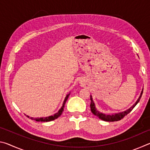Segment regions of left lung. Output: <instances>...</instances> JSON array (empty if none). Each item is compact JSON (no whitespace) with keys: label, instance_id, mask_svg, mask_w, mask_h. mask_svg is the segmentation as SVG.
<instances>
[{"label":"left lung","instance_id":"8db88e82","mask_svg":"<svg viewBox=\"0 0 150 150\" xmlns=\"http://www.w3.org/2000/svg\"><path fill=\"white\" fill-rule=\"evenodd\" d=\"M142 93H143V89H142L140 96H139L138 99L137 100V101L136 102V103L134 105L131 106L130 108H128V110H126L124 112H119V113H116V114H113V115H105V114H103L102 112H100L99 111L97 110V109L95 107V103L93 100L92 96L91 95V110L92 113L94 115H95L97 116V117L99 118L101 120H103L104 121H106V122H115V121H118L120 120L121 119H122L124 116L126 115H128V113H130V112L132 110V109L135 107L136 105L138 103V102L140 100V98L142 97Z\"/></svg>","mask_w":150,"mask_h":150}]
</instances>
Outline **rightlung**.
Here are the masks:
<instances>
[{
	"instance_id": "right-lung-1",
	"label": "right lung",
	"mask_w": 150,
	"mask_h": 150,
	"mask_svg": "<svg viewBox=\"0 0 150 150\" xmlns=\"http://www.w3.org/2000/svg\"><path fill=\"white\" fill-rule=\"evenodd\" d=\"M69 95H70V93L68 94V95L65 96V98L64 101H63V105L62 106V108L59 109V111H58L57 113L54 114V115L53 116H48V117H45V118H32V117H30V116H27L28 118H30V119H32V120H34L37 121V122H50V121L55 120V119L57 118L58 117H59V116L62 115V114L63 111V108H64V106H65V103H66V101H67L68 97H69Z\"/></svg>"
}]
</instances>
